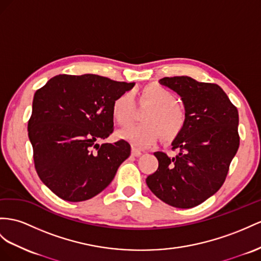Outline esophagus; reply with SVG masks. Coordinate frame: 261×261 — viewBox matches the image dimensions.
<instances>
[{"label": "esophagus", "mask_w": 261, "mask_h": 261, "mask_svg": "<svg viewBox=\"0 0 261 261\" xmlns=\"http://www.w3.org/2000/svg\"><path fill=\"white\" fill-rule=\"evenodd\" d=\"M131 153H132V155L133 156H139V155H141V150H139V149H137V148H135V146H132V149H131Z\"/></svg>", "instance_id": "1"}]
</instances>
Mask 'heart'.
Listing matches in <instances>:
<instances>
[{
  "instance_id": "obj_1",
  "label": "heart",
  "mask_w": 261,
  "mask_h": 261,
  "mask_svg": "<svg viewBox=\"0 0 261 261\" xmlns=\"http://www.w3.org/2000/svg\"><path fill=\"white\" fill-rule=\"evenodd\" d=\"M136 98V96H133ZM176 93L168 87L149 84L140 90L137 101L149 105L142 115L143 123L126 126L118 136L138 148H148L159 138L171 143L182 135L188 123V113L177 101ZM135 101L128 92H124L112 102L111 115L120 126L128 125L133 118Z\"/></svg>"
}]
</instances>
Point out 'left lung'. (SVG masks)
<instances>
[{
  "label": "left lung",
  "mask_w": 261,
  "mask_h": 261,
  "mask_svg": "<svg viewBox=\"0 0 261 261\" xmlns=\"http://www.w3.org/2000/svg\"><path fill=\"white\" fill-rule=\"evenodd\" d=\"M159 83L181 96L188 113L183 133L172 143L175 158L155 152L158 170L146 177L153 194L177 208H192L222 188L239 148L238 110L216 84L188 76Z\"/></svg>",
  "instance_id": "obj_1"
}]
</instances>
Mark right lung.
I'll list each match as a JSON object with an SVG mask.
<instances>
[{
    "label": "right lung",
    "mask_w": 261,
    "mask_h": 261,
    "mask_svg": "<svg viewBox=\"0 0 261 261\" xmlns=\"http://www.w3.org/2000/svg\"><path fill=\"white\" fill-rule=\"evenodd\" d=\"M135 83L86 73L58 75L33 99L29 138L35 170L58 197L83 202L102 192L131 146L119 140L98 144L113 132L112 102Z\"/></svg>",
    "instance_id": "obj_1"
}]
</instances>
